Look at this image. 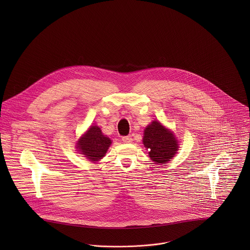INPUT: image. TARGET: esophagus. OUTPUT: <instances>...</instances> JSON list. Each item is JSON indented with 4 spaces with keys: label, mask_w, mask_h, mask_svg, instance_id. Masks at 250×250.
Returning <instances> with one entry per match:
<instances>
[{
    "label": "esophagus",
    "mask_w": 250,
    "mask_h": 250,
    "mask_svg": "<svg viewBox=\"0 0 250 250\" xmlns=\"http://www.w3.org/2000/svg\"><path fill=\"white\" fill-rule=\"evenodd\" d=\"M122 142L125 143H131L133 142V139L131 136H125V137H122Z\"/></svg>",
    "instance_id": "34e87169"
}]
</instances>
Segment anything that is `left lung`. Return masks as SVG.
<instances>
[{
	"instance_id": "1",
	"label": "left lung",
	"mask_w": 250,
	"mask_h": 250,
	"mask_svg": "<svg viewBox=\"0 0 250 250\" xmlns=\"http://www.w3.org/2000/svg\"><path fill=\"white\" fill-rule=\"evenodd\" d=\"M143 144L149 151L151 160L157 164L167 163L178 150L174 135L159 121H153L144 130Z\"/></svg>"
}]
</instances>
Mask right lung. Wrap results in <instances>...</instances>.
<instances>
[{
    "instance_id": "right-lung-1",
    "label": "right lung",
    "mask_w": 250,
    "mask_h": 250,
    "mask_svg": "<svg viewBox=\"0 0 250 250\" xmlns=\"http://www.w3.org/2000/svg\"><path fill=\"white\" fill-rule=\"evenodd\" d=\"M111 141L102 134L97 126H91L81 140H79L78 149L91 162L102 159L107 152Z\"/></svg>"
}]
</instances>
